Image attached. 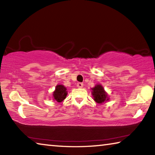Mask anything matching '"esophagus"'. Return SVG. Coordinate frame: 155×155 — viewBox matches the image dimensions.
<instances>
[{"mask_svg":"<svg viewBox=\"0 0 155 155\" xmlns=\"http://www.w3.org/2000/svg\"><path fill=\"white\" fill-rule=\"evenodd\" d=\"M77 86L78 88H82L83 87V83H78Z\"/></svg>","mask_w":155,"mask_h":155,"instance_id":"34e87169","label":"esophagus"}]
</instances>
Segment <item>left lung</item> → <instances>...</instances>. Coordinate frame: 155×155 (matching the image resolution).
<instances>
[{
    "instance_id": "8db88e82",
    "label": "left lung",
    "mask_w": 155,
    "mask_h": 155,
    "mask_svg": "<svg viewBox=\"0 0 155 155\" xmlns=\"http://www.w3.org/2000/svg\"><path fill=\"white\" fill-rule=\"evenodd\" d=\"M91 94H92L94 100L97 103L102 104L104 102L109 101L108 95L105 91H104L103 86L100 84L95 85V87L91 88Z\"/></svg>"
}]
</instances>
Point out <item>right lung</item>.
Returning <instances> with one entry per match:
<instances>
[{
    "mask_svg": "<svg viewBox=\"0 0 155 155\" xmlns=\"http://www.w3.org/2000/svg\"><path fill=\"white\" fill-rule=\"evenodd\" d=\"M66 87L63 85H57L53 92V99L58 103H61L66 98L68 91Z\"/></svg>",
    "mask_w": 155,
    "mask_h": 155,
    "instance_id": "add662e5",
    "label": "right lung"
}]
</instances>
